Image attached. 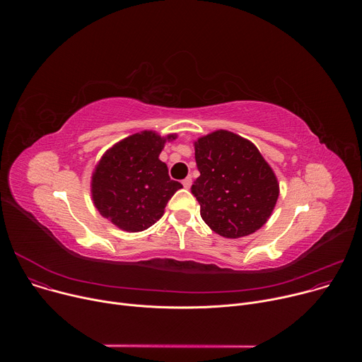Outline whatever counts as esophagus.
Returning a JSON list of instances; mask_svg holds the SVG:
<instances>
[{"mask_svg":"<svg viewBox=\"0 0 362 362\" xmlns=\"http://www.w3.org/2000/svg\"><path fill=\"white\" fill-rule=\"evenodd\" d=\"M182 185H183V187H185V189H189V187L192 186V177H190V176H187L186 179H183Z\"/></svg>","mask_w":362,"mask_h":362,"instance_id":"esophagus-1","label":"esophagus"}]
</instances>
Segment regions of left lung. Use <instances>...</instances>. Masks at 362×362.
Here are the masks:
<instances>
[{"label": "left lung", "instance_id": "left-lung-1", "mask_svg": "<svg viewBox=\"0 0 362 362\" xmlns=\"http://www.w3.org/2000/svg\"><path fill=\"white\" fill-rule=\"evenodd\" d=\"M200 176L192 193L200 216L223 238H242L261 229L269 219L278 196L276 176L256 146L228 130L194 141Z\"/></svg>", "mask_w": 362, "mask_h": 362}]
</instances>
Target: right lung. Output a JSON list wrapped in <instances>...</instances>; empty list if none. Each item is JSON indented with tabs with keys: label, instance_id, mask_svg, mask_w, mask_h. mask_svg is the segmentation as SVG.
<instances>
[{
	"label": "right lung",
	"instance_id": "right-lung-1",
	"mask_svg": "<svg viewBox=\"0 0 362 362\" xmlns=\"http://www.w3.org/2000/svg\"><path fill=\"white\" fill-rule=\"evenodd\" d=\"M154 132L132 134L103 154L91 177V196L103 218L127 232H140L159 221L182 185L169 177L159 159L166 140Z\"/></svg>",
	"mask_w": 362,
	"mask_h": 362
}]
</instances>
